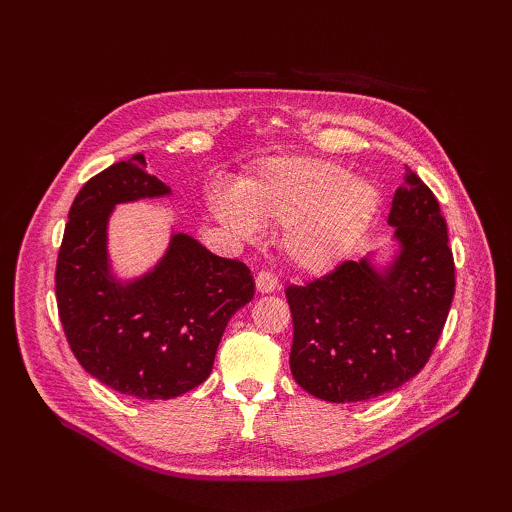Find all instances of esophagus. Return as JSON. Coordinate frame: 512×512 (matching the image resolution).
<instances>
[{"instance_id":"esophagus-1","label":"esophagus","mask_w":512,"mask_h":512,"mask_svg":"<svg viewBox=\"0 0 512 512\" xmlns=\"http://www.w3.org/2000/svg\"><path fill=\"white\" fill-rule=\"evenodd\" d=\"M277 286H280V284H277L273 273L260 271V273L256 275V290H258L260 294H271V292L277 290Z\"/></svg>"}]
</instances>
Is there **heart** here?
Masks as SVG:
<instances>
[{
	"instance_id": "1",
	"label": "heart",
	"mask_w": 512,
	"mask_h": 512,
	"mask_svg": "<svg viewBox=\"0 0 512 512\" xmlns=\"http://www.w3.org/2000/svg\"><path fill=\"white\" fill-rule=\"evenodd\" d=\"M380 207L378 190L350 179L346 168L318 158L286 156L262 164L239 185V198L218 194L213 211L239 241L254 243L260 226L284 228L292 267L327 273L354 252Z\"/></svg>"
}]
</instances>
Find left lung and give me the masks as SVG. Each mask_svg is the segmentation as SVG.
<instances>
[{
	"label": "left lung",
	"instance_id": "left-lung-1",
	"mask_svg": "<svg viewBox=\"0 0 512 512\" xmlns=\"http://www.w3.org/2000/svg\"><path fill=\"white\" fill-rule=\"evenodd\" d=\"M393 252L346 260L307 286H288L290 371L333 404L374 399L425 367L455 294L453 252L436 196L406 168L389 213Z\"/></svg>",
	"mask_w": 512,
	"mask_h": 512
}]
</instances>
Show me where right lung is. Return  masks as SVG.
I'll list each match as a JSON object with an SVG mask.
<instances>
[{
    "label": "right lung",
    "instance_id": "obj_1",
    "mask_svg": "<svg viewBox=\"0 0 512 512\" xmlns=\"http://www.w3.org/2000/svg\"><path fill=\"white\" fill-rule=\"evenodd\" d=\"M145 156L117 162L76 194L59 247L55 292L68 344L87 374L138 399H175L205 382L228 320L254 297L243 262L173 230L162 258L121 280L108 254L117 205L170 198Z\"/></svg>",
    "mask_w": 512,
    "mask_h": 512
}]
</instances>
